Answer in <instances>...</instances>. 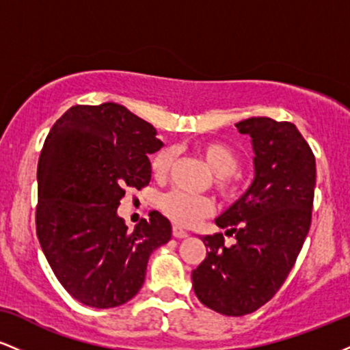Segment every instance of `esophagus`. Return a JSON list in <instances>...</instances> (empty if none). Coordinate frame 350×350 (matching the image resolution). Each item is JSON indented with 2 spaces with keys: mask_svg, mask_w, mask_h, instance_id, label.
Instances as JSON below:
<instances>
[{
  "mask_svg": "<svg viewBox=\"0 0 350 350\" xmlns=\"http://www.w3.org/2000/svg\"><path fill=\"white\" fill-rule=\"evenodd\" d=\"M172 237H176V239H186L187 232L176 226V227H172Z\"/></svg>",
  "mask_w": 350,
  "mask_h": 350,
  "instance_id": "1",
  "label": "esophagus"
}]
</instances>
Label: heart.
<instances>
[{
	"label": "heart",
	"instance_id": "obj_1",
	"mask_svg": "<svg viewBox=\"0 0 350 350\" xmlns=\"http://www.w3.org/2000/svg\"><path fill=\"white\" fill-rule=\"evenodd\" d=\"M199 154L202 156L208 170L217 176L215 187L220 196L227 200L239 198L243 191V179L237 172L240 166L239 152L222 142H206L199 144ZM174 156L176 152L170 146H164L152 154L150 167L156 179L163 180L170 176ZM158 206L167 219L183 227L194 226L214 211V204L211 199L189 196L180 191H171L161 196Z\"/></svg>",
	"mask_w": 350,
	"mask_h": 350
}]
</instances>
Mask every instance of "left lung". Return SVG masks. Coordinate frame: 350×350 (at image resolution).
<instances>
[{"label":"left lung","mask_w":350,"mask_h":350,"mask_svg":"<svg viewBox=\"0 0 350 350\" xmlns=\"http://www.w3.org/2000/svg\"><path fill=\"white\" fill-rule=\"evenodd\" d=\"M250 135L255 179L215 224L234 235L202 237L206 260L192 271L200 303L224 316H245L268 303L295 267L311 227L316 159L290 122L267 116L235 124Z\"/></svg>","instance_id":"left-lung-1"}]
</instances>
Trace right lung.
<instances>
[{"instance_id":"add662e5","label":"right lung","mask_w":350,"mask_h":350,"mask_svg":"<svg viewBox=\"0 0 350 350\" xmlns=\"http://www.w3.org/2000/svg\"><path fill=\"white\" fill-rule=\"evenodd\" d=\"M161 146L152 124L111 102L70 107L44 142L36 232L60 284L85 306L130 301L151 253L171 240L158 211L135 230L116 214L124 189L150 184L148 156Z\"/></svg>"}]
</instances>
